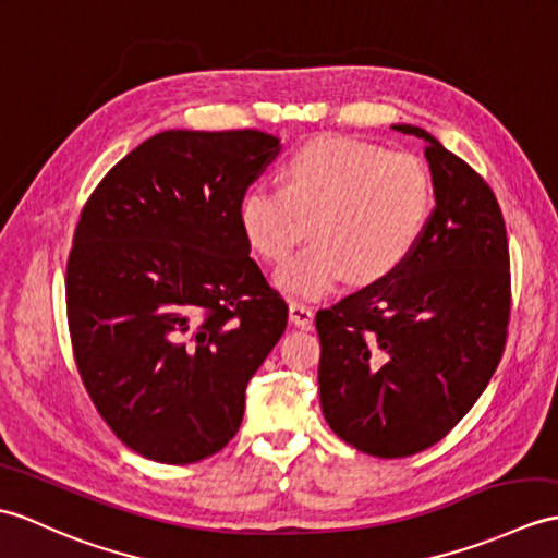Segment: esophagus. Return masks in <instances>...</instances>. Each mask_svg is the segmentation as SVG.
<instances>
[{
  "mask_svg": "<svg viewBox=\"0 0 558 558\" xmlns=\"http://www.w3.org/2000/svg\"><path fill=\"white\" fill-rule=\"evenodd\" d=\"M290 320L294 323V326H300V328H311L314 326V308L311 306H306V304H302V302H290Z\"/></svg>",
  "mask_w": 558,
  "mask_h": 558,
  "instance_id": "34e87169",
  "label": "esophagus"
}]
</instances>
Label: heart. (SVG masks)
<instances>
[{"label":"heart","mask_w":558,"mask_h":558,"mask_svg":"<svg viewBox=\"0 0 558 558\" xmlns=\"http://www.w3.org/2000/svg\"><path fill=\"white\" fill-rule=\"evenodd\" d=\"M433 199V175L418 157L332 135L290 154L282 187L244 192L240 226L266 262L284 264L311 220L316 242L280 270L278 284L323 296L347 276L359 284L392 276L421 242Z\"/></svg>","instance_id":"1"}]
</instances>
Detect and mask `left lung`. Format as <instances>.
Returning <instances> with one entry per match:
<instances>
[{
    "label": "left lung",
    "instance_id": "obj_1",
    "mask_svg": "<svg viewBox=\"0 0 558 558\" xmlns=\"http://www.w3.org/2000/svg\"><path fill=\"white\" fill-rule=\"evenodd\" d=\"M435 209L392 276L316 314L320 409L347 445L380 459L449 435L497 371L511 318L507 226L485 178L416 125Z\"/></svg>",
    "mask_w": 558,
    "mask_h": 558
}]
</instances>
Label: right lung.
<instances>
[{"label": "right lung", "instance_id": "add662e5", "mask_svg": "<svg viewBox=\"0 0 558 558\" xmlns=\"http://www.w3.org/2000/svg\"><path fill=\"white\" fill-rule=\"evenodd\" d=\"M278 151L262 131H163L83 206L66 264L75 366L140 457L185 465L223 449L288 326L240 226L244 192Z\"/></svg>", "mask_w": 558, "mask_h": 558}]
</instances>
